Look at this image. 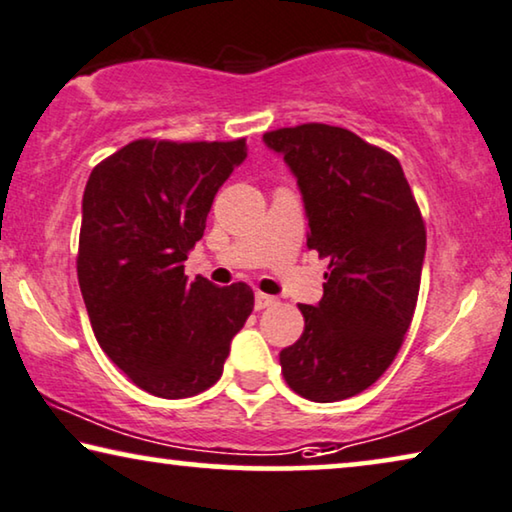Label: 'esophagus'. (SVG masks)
<instances>
[{
	"instance_id": "34e87169",
	"label": "esophagus",
	"mask_w": 512,
	"mask_h": 512,
	"mask_svg": "<svg viewBox=\"0 0 512 512\" xmlns=\"http://www.w3.org/2000/svg\"><path fill=\"white\" fill-rule=\"evenodd\" d=\"M271 305H276V296H269V294H262V292L255 294V310L271 308Z\"/></svg>"
}]
</instances>
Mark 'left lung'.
Instances as JSON below:
<instances>
[{"label":"left lung","mask_w":512,"mask_h":512,"mask_svg":"<svg viewBox=\"0 0 512 512\" xmlns=\"http://www.w3.org/2000/svg\"><path fill=\"white\" fill-rule=\"evenodd\" d=\"M299 183L308 248L329 257L324 296L299 305L301 338L280 352L285 381L312 402L363 393L398 356L414 317L425 225L398 158L347 128L264 133Z\"/></svg>","instance_id":"8db88e82"}]
</instances>
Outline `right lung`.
Here are the masks:
<instances>
[{
  "label": "right lung",
  "mask_w": 512,
  "mask_h": 512,
  "mask_svg": "<svg viewBox=\"0 0 512 512\" xmlns=\"http://www.w3.org/2000/svg\"><path fill=\"white\" fill-rule=\"evenodd\" d=\"M246 140H135L98 163L82 195L78 280L98 345L165 400L207 391L255 305L243 282L216 287L183 262Z\"/></svg>",
  "instance_id": "obj_1"
}]
</instances>
